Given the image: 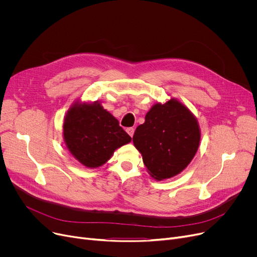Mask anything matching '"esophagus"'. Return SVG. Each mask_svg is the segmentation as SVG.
I'll list each match as a JSON object with an SVG mask.
<instances>
[{
  "label": "esophagus",
  "instance_id": "1",
  "mask_svg": "<svg viewBox=\"0 0 257 257\" xmlns=\"http://www.w3.org/2000/svg\"><path fill=\"white\" fill-rule=\"evenodd\" d=\"M127 133L129 134V136L132 138L133 137V134H134V128H132V127H130V128H127Z\"/></svg>",
  "mask_w": 257,
  "mask_h": 257
}]
</instances>
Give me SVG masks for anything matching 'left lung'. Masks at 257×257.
I'll return each mask as SVG.
<instances>
[{"label":"left lung","instance_id":"left-lung-1","mask_svg":"<svg viewBox=\"0 0 257 257\" xmlns=\"http://www.w3.org/2000/svg\"><path fill=\"white\" fill-rule=\"evenodd\" d=\"M199 143L197 119L174 99L164 105L155 104L133 136V144L142 153L144 165L157 180L182 172L194 158Z\"/></svg>","mask_w":257,"mask_h":257}]
</instances>
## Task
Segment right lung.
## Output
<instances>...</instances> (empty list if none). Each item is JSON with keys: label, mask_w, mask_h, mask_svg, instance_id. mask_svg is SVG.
Returning a JSON list of instances; mask_svg holds the SVG:
<instances>
[{"label": "right lung", "mask_w": 257, "mask_h": 257, "mask_svg": "<svg viewBox=\"0 0 257 257\" xmlns=\"http://www.w3.org/2000/svg\"><path fill=\"white\" fill-rule=\"evenodd\" d=\"M63 137L73 156L87 168L102 166L131 142L118 120L98 103L75 104L65 116Z\"/></svg>", "instance_id": "1"}]
</instances>
